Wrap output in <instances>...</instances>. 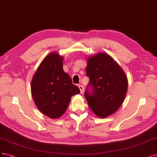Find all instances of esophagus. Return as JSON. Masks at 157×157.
Masks as SVG:
<instances>
[{
  "label": "esophagus",
  "instance_id": "esophagus-1",
  "mask_svg": "<svg viewBox=\"0 0 157 157\" xmlns=\"http://www.w3.org/2000/svg\"><path fill=\"white\" fill-rule=\"evenodd\" d=\"M78 87H79V89H80V92H81V93H83V90H84L83 86H82V85H78Z\"/></svg>",
  "mask_w": 157,
  "mask_h": 157
}]
</instances>
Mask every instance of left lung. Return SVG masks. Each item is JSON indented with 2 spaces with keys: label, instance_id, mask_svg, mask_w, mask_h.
<instances>
[{
  "label": "left lung",
  "instance_id": "obj_1",
  "mask_svg": "<svg viewBox=\"0 0 157 157\" xmlns=\"http://www.w3.org/2000/svg\"><path fill=\"white\" fill-rule=\"evenodd\" d=\"M86 75L90 80L84 95L90 108L101 118L114 113L127 93L128 80L123 69L112 57L102 53L88 57Z\"/></svg>",
  "mask_w": 157,
  "mask_h": 157
}]
</instances>
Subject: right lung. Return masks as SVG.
<instances>
[{"instance_id":"1","label":"right lung","mask_w":157,"mask_h":157,"mask_svg":"<svg viewBox=\"0 0 157 157\" xmlns=\"http://www.w3.org/2000/svg\"><path fill=\"white\" fill-rule=\"evenodd\" d=\"M63 57L49 53L39 65L31 81V94L38 109L51 119H57L67 109L72 96L80 90L64 72Z\"/></svg>"}]
</instances>
